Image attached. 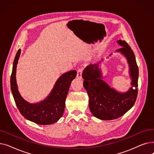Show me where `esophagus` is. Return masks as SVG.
Returning <instances> with one entry per match:
<instances>
[{"label": "esophagus", "mask_w": 154, "mask_h": 154, "mask_svg": "<svg viewBox=\"0 0 154 154\" xmlns=\"http://www.w3.org/2000/svg\"><path fill=\"white\" fill-rule=\"evenodd\" d=\"M82 68H79L77 70V77L79 79H82Z\"/></svg>", "instance_id": "1"}]
</instances>
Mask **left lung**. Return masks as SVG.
<instances>
[{
  "instance_id": "obj_1",
  "label": "left lung",
  "mask_w": 154,
  "mask_h": 154,
  "mask_svg": "<svg viewBox=\"0 0 154 154\" xmlns=\"http://www.w3.org/2000/svg\"><path fill=\"white\" fill-rule=\"evenodd\" d=\"M117 43L122 47L116 52L125 57L129 66L132 87L127 92H119L103 81L99 67L100 62L89 65L82 73L84 87L89 97L91 112L95 117L104 120L116 119L124 115L133 107L138 93L139 68L134 53L125 40L120 39Z\"/></svg>"
}]
</instances>
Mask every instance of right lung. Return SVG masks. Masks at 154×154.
Returning a JSON list of instances; mask_svg holds the SVG:
<instances>
[{
  "instance_id": "1",
  "label": "right lung",
  "mask_w": 154,
  "mask_h": 154,
  "mask_svg": "<svg viewBox=\"0 0 154 154\" xmlns=\"http://www.w3.org/2000/svg\"><path fill=\"white\" fill-rule=\"evenodd\" d=\"M20 51L19 49L15 57L11 77V91L16 106L24 117L35 124L50 125L57 122L63 114L70 84L77 75L76 70H70L62 74L44 100L30 103L22 97L16 82V67Z\"/></svg>"
}]
</instances>
